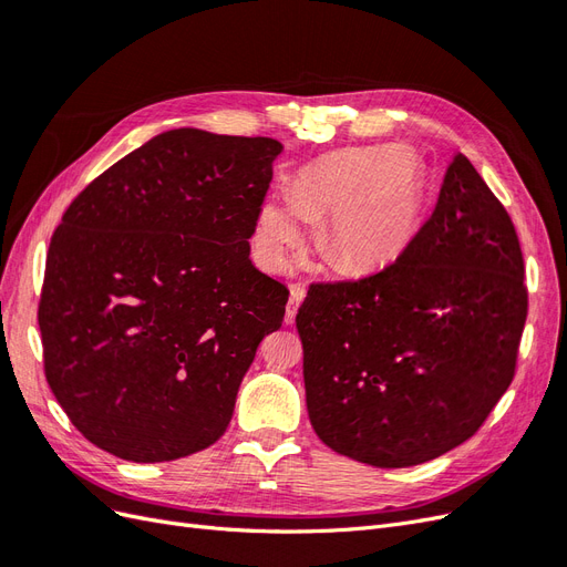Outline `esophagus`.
Masks as SVG:
<instances>
[{"instance_id":"esophagus-1","label":"esophagus","mask_w":567,"mask_h":567,"mask_svg":"<svg viewBox=\"0 0 567 567\" xmlns=\"http://www.w3.org/2000/svg\"><path fill=\"white\" fill-rule=\"evenodd\" d=\"M302 298H305V288L302 286L290 288V298H288V305H286V323H293Z\"/></svg>"}]
</instances>
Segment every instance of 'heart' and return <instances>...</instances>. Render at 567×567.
Instances as JSON below:
<instances>
[{
	"instance_id": "b5f03b06",
	"label": "heart",
	"mask_w": 567,
	"mask_h": 567,
	"mask_svg": "<svg viewBox=\"0 0 567 567\" xmlns=\"http://www.w3.org/2000/svg\"><path fill=\"white\" fill-rule=\"evenodd\" d=\"M326 212L321 244L342 257L354 277L398 262L423 215V173L414 151L400 144L323 153L300 167L288 194L262 200L252 241L269 271H286Z\"/></svg>"
}]
</instances>
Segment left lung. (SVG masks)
<instances>
[{
  "instance_id": "left-lung-1",
  "label": "left lung",
  "mask_w": 567,
  "mask_h": 567,
  "mask_svg": "<svg viewBox=\"0 0 567 567\" xmlns=\"http://www.w3.org/2000/svg\"><path fill=\"white\" fill-rule=\"evenodd\" d=\"M523 252L466 156L398 262L312 286L296 323L307 414L333 452L406 468L466 442L513 381L527 317Z\"/></svg>"
}]
</instances>
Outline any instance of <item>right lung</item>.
Listing matches in <instances>:
<instances>
[{
  "label": "right lung",
  "instance_id": "1",
  "mask_svg": "<svg viewBox=\"0 0 567 567\" xmlns=\"http://www.w3.org/2000/svg\"><path fill=\"white\" fill-rule=\"evenodd\" d=\"M284 144L169 130L96 177L51 238L44 373L78 431L134 463L221 437L288 288L248 238Z\"/></svg>",
  "mask_w": 567,
  "mask_h": 567
}]
</instances>
